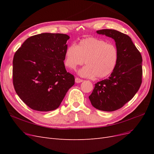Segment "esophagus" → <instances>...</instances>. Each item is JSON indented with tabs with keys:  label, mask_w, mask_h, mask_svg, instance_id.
<instances>
[{
	"label": "esophagus",
	"mask_w": 154,
	"mask_h": 154,
	"mask_svg": "<svg viewBox=\"0 0 154 154\" xmlns=\"http://www.w3.org/2000/svg\"><path fill=\"white\" fill-rule=\"evenodd\" d=\"M83 81V80H82V79H80V78H75V82L77 83H81V82H82Z\"/></svg>",
	"instance_id": "obj_1"
}]
</instances>
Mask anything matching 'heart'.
Here are the masks:
<instances>
[{"label":"heart","instance_id":"b5f03b06","mask_svg":"<svg viewBox=\"0 0 154 154\" xmlns=\"http://www.w3.org/2000/svg\"><path fill=\"white\" fill-rule=\"evenodd\" d=\"M119 52L113 44L95 37H88L76 45H69L65 51V65L74 70L84 62L87 64L79 71L83 77L103 78L112 74L116 67Z\"/></svg>","mask_w":154,"mask_h":154}]
</instances>
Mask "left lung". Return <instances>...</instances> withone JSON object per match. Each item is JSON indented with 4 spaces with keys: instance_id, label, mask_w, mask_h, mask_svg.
<instances>
[{
    "instance_id": "8db88e82",
    "label": "left lung",
    "mask_w": 154,
    "mask_h": 154,
    "mask_svg": "<svg viewBox=\"0 0 154 154\" xmlns=\"http://www.w3.org/2000/svg\"><path fill=\"white\" fill-rule=\"evenodd\" d=\"M97 33L113 38L119 52L118 62L109 78L96 83L88 96L94 108L106 112L119 109L136 94L142 83V57L130 37L114 29Z\"/></svg>"
}]
</instances>
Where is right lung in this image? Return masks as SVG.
I'll list each match as a JSON object with an SVG mask.
<instances>
[{
    "instance_id": "add662e5",
    "label": "right lung",
    "mask_w": 154,
    "mask_h": 154,
    "mask_svg": "<svg viewBox=\"0 0 154 154\" xmlns=\"http://www.w3.org/2000/svg\"><path fill=\"white\" fill-rule=\"evenodd\" d=\"M69 38L61 33L34 35L15 53L13 86L31 109L42 112L57 109L74 85V76L67 72L63 62Z\"/></svg>"
}]
</instances>
